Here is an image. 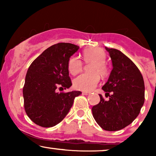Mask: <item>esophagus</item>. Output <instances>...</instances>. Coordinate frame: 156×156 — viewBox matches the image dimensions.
<instances>
[{"label":"esophagus","instance_id":"obj_1","mask_svg":"<svg viewBox=\"0 0 156 156\" xmlns=\"http://www.w3.org/2000/svg\"><path fill=\"white\" fill-rule=\"evenodd\" d=\"M90 94V92H82V94H85V95H87V94Z\"/></svg>","mask_w":156,"mask_h":156}]
</instances>
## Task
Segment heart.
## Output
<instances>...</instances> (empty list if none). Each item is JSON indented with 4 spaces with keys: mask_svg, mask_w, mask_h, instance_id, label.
Masks as SVG:
<instances>
[{
    "mask_svg": "<svg viewBox=\"0 0 156 156\" xmlns=\"http://www.w3.org/2000/svg\"><path fill=\"white\" fill-rule=\"evenodd\" d=\"M86 63H93L89 68L91 73H83L74 79V87L78 90L90 92L99 83L101 76L108 74V69L105 64L106 53L101 48H90L83 52ZM83 69V62L77 56H72L68 62V70L72 75L80 73Z\"/></svg>",
    "mask_w": 156,
    "mask_h": 156,
    "instance_id": "obj_1",
    "label": "heart"
}]
</instances>
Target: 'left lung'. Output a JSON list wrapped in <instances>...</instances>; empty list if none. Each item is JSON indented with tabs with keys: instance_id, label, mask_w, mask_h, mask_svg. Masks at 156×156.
I'll return each instance as SVG.
<instances>
[{
	"instance_id": "1",
	"label": "left lung",
	"mask_w": 156,
	"mask_h": 156,
	"mask_svg": "<svg viewBox=\"0 0 156 156\" xmlns=\"http://www.w3.org/2000/svg\"><path fill=\"white\" fill-rule=\"evenodd\" d=\"M113 69L102 89L111 92L109 101L100 94L101 101L92 107L94 119L103 129L116 131L129 125L139 114L144 102V83L136 64L124 53L105 48Z\"/></svg>"
}]
</instances>
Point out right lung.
I'll return each instance as SVG.
<instances>
[{
	"mask_svg": "<svg viewBox=\"0 0 156 156\" xmlns=\"http://www.w3.org/2000/svg\"><path fill=\"white\" fill-rule=\"evenodd\" d=\"M79 49L71 43L53 44L32 62L27 71L23 93L24 108L35 124L44 128L63 120L80 91L58 92L57 89L72 86L68 62Z\"/></svg>",
	"mask_w": 156,
	"mask_h": 156,
	"instance_id": "right-lung-1",
	"label": "right lung"
}]
</instances>
